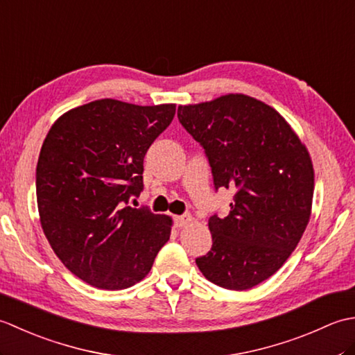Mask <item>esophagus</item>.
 Here are the masks:
<instances>
[{"label": "esophagus", "mask_w": 355, "mask_h": 355, "mask_svg": "<svg viewBox=\"0 0 355 355\" xmlns=\"http://www.w3.org/2000/svg\"><path fill=\"white\" fill-rule=\"evenodd\" d=\"M193 221H195V218H193L192 215H189V214H186V215H182V216H177V218H175L177 227H186V225L192 224Z\"/></svg>", "instance_id": "34e87169"}]
</instances>
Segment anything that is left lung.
Wrapping results in <instances>:
<instances>
[{
    "mask_svg": "<svg viewBox=\"0 0 355 355\" xmlns=\"http://www.w3.org/2000/svg\"><path fill=\"white\" fill-rule=\"evenodd\" d=\"M178 120L205 148L216 189L235 191L230 214L209 218L214 244L197 266L223 288H252L284 266L310 221V153L275 108L247 94L180 105Z\"/></svg>",
    "mask_w": 355,
    "mask_h": 355,
    "instance_id": "1",
    "label": "left lung"
}]
</instances>
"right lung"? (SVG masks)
Segmentation results:
<instances>
[{
    "mask_svg": "<svg viewBox=\"0 0 355 355\" xmlns=\"http://www.w3.org/2000/svg\"><path fill=\"white\" fill-rule=\"evenodd\" d=\"M175 103L99 99L64 112L36 166L44 235L64 266L101 290L145 277L171 236L172 218L125 206L143 187V158L172 122Z\"/></svg>",
    "mask_w": 355,
    "mask_h": 355,
    "instance_id": "add662e5",
    "label": "right lung"
}]
</instances>
